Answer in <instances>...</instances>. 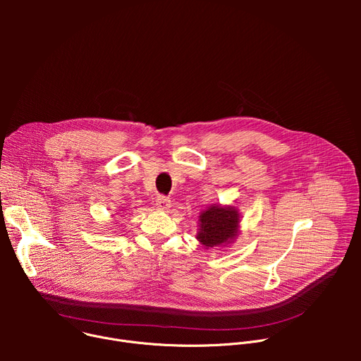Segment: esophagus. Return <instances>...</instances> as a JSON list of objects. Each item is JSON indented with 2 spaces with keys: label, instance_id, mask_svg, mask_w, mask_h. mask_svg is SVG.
Instances as JSON below:
<instances>
[{
  "label": "esophagus",
  "instance_id": "1",
  "mask_svg": "<svg viewBox=\"0 0 361 361\" xmlns=\"http://www.w3.org/2000/svg\"><path fill=\"white\" fill-rule=\"evenodd\" d=\"M156 207H157V210L167 212V210L171 207L170 198H169V197H166V195H159V197H157V200H156Z\"/></svg>",
  "mask_w": 361,
  "mask_h": 361
}]
</instances>
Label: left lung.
<instances>
[{
    "instance_id": "8db88e82",
    "label": "left lung",
    "mask_w": 361,
    "mask_h": 361,
    "mask_svg": "<svg viewBox=\"0 0 361 361\" xmlns=\"http://www.w3.org/2000/svg\"><path fill=\"white\" fill-rule=\"evenodd\" d=\"M241 216L234 205L212 204L198 216L195 238L205 248L228 247L240 233Z\"/></svg>"
}]
</instances>
